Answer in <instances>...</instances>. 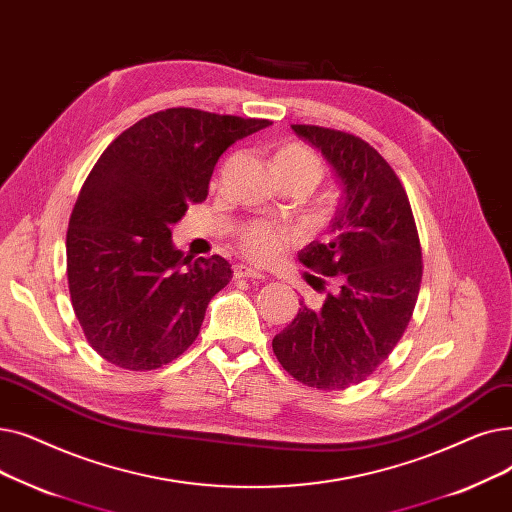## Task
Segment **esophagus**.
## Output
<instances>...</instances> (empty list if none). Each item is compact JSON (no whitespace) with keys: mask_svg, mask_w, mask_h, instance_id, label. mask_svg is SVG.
I'll list each match as a JSON object with an SVG mask.
<instances>
[{"mask_svg":"<svg viewBox=\"0 0 512 512\" xmlns=\"http://www.w3.org/2000/svg\"><path fill=\"white\" fill-rule=\"evenodd\" d=\"M233 277L235 279H262L264 273L260 269H256V266H252V264L237 262L233 266Z\"/></svg>","mask_w":512,"mask_h":512,"instance_id":"1","label":"esophagus"}]
</instances>
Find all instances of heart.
I'll use <instances>...</instances> for the list:
<instances>
[{
	"label": "heart",
	"instance_id": "obj_1",
	"mask_svg": "<svg viewBox=\"0 0 512 512\" xmlns=\"http://www.w3.org/2000/svg\"><path fill=\"white\" fill-rule=\"evenodd\" d=\"M275 168L277 173L296 175L300 179H306L312 187L323 177V164L319 156L302 143L281 145L275 154ZM237 239L243 254L254 260L266 262V260L277 258L285 250L287 243L296 239V231L264 223V221H254L239 231Z\"/></svg>",
	"mask_w": 512,
	"mask_h": 512
}]
</instances>
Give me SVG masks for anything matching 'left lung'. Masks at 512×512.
I'll use <instances>...</instances> for the list:
<instances>
[{"instance_id":"8db88e82","label":"left lung","mask_w":512,"mask_h":512,"mask_svg":"<svg viewBox=\"0 0 512 512\" xmlns=\"http://www.w3.org/2000/svg\"><path fill=\"white\" fill-rule=\"evenodd\" d=\"M291 129L331 164L342 200L331 241L300 252L304 266L332 279H306L327 296L316 308L300 302L273 352L291 377L331 392L367 379L400 342L421 289V241L406 191L373 145L325 127Z\"/></svg>"}]
</instances>
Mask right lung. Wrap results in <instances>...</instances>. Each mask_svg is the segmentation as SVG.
I'll return each instance as SVG.
<instances>
[{"label": "right lung", "mask_w": 512, "mask_h": 512, "mask_svg": "<svg viewBox=\"0 0 512 512\" xmlns=\"http://www.w3.org/2000/svg\"><path fill=\"white\" fill-rule=\"evenodd\" d=\"M271 120L168 108L120 133L91 168L70 214L66 275L91 348L129 371L179 358L208 302L233 277L221 256H183L170 227L208 196L235 141Z\"/></svg>", "instance_id": "right-lung-1"}]
</instances>
